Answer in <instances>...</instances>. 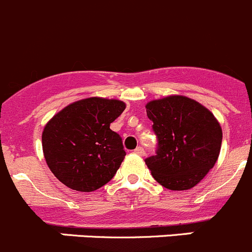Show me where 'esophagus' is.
I'll return each instance as SVG.
<instances>
[{"label": "esophagus", "mask_w": 252, "mask_h": 252, "mask_svg": "<svg viewBox=\"0 0 252 252\" xmlns=\"http://www.w3.org/2000/svg\"><path fill=\"white\" fill-rule=\"evenodd\" d=\"M135 154L140 155V156H144V155H145V150H144V147H141V146L136 147V149H135Z\"/></svg>", "instance_id": "esophagus-1"}]
</instances>
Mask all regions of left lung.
I'll return each mask as SVG.
<instances>
[{
	"label": "left lung",
	"mask_w": 252,
	"mask_h": 252,
	"mask_svg": "<svg viewBox=\"0 0 252 252\" xmlns=\"http://www.w3.org/2000/svg\"><path fill=\"white\" fill-rule=\"evenodd\" d=\"M158 138L154 156L145 160L152 176L168 190H189L214 167L222 131L215 116L195 100L168 96L146 105Z\"/></svg>",
	"instance_id": "left-lung-1"
}]
</instances>
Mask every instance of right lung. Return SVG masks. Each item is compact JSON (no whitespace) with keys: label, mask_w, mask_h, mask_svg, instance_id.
<instances>
[{"label":"right lung","mask_w":252,"mask_h":252,"mask_svg":"<svg viewBox=\"0 0 252 252\" xmlns=\"http://www.w3.org/2000/svg\"><path fill=\"white\" fill-rule=\"evenodd\" d=\"M125 103L100 97L77 101L45 126L42 149L52 174L67 188L91 192L115 176L125 158L121 136L110 128Z\"/></svg>","instance_id":"1"}]
</instances>
